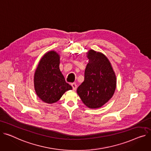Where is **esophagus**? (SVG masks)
<instances>
[{
	"mask_svg": "<svg viewBox=\"0 0 151 151\" xmlns=\"http://www.w3.org/2000/svg\"><path fill=\"white\" fill-rule=\"evenodd\" d=\"M71 85H72V88H73V89L74 90L76 89V88H77V86H76V83H72Z\"/></svg>",
	"mask_w": 151,
	"mask_h": 151,
	"instance_id": "obj_1",
	"label": "esophagus"
}]
</instances>
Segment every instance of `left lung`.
Instances as JSON below:
<instances>
[{
    "label": "left lung",
    "instance_id": "8db88e82",
    "mask_svg": "<svg viewBox=\"0 0 151 151\" xmlns=\"http://www.w3.org/2000/svg\"><path fill=\"white\" fill-rule=\"evenodd\" d=\"M89 62L86 66L83 83L77 93L83 103L89 108L103 106L115 92L116 79L107 58L101 53L89 50Z\"/></svg>",
    "mask_w": 151,
    "mask_h": 151
}]
</instances>
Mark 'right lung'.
<instances>
[{
  "label": "right lung",
  "instance_id": "add662e5",
  "mask_svg": "<svg viewBox=\"0 0 151 151\" xmlns=\"http://www.w3.org/2000/svg\"><path fill=\"white\" fill-rule=\"evenodd\" d=\"M59 55L54 51L47 53L40 61L35 71V91L42 101L52 104L61 98L72 86L65 82L59 69Z\"/></svg>",
  "mask_w": 151,
  "mask_h": 151
}]
</instances>
